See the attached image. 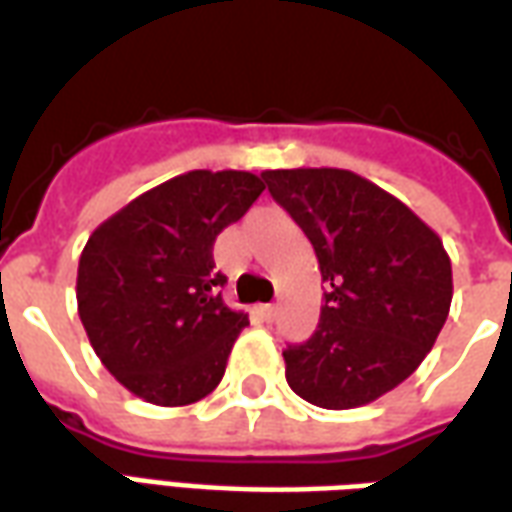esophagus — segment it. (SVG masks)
Instances as JSON below:
<instances>
[{
	"label": "esophagus",
	"mask_w": 512,
	"mask_h": 512,
	"mask_svg": "<svg viewBox=\"0 0 512 512\" xmlns=\"http://www.w3.org/2000/svg\"><path fill=\"white\" fill-rule=\"evenodd\" d=\"M256 311H259V317H262V320H275V311H278V308L273 306V303H264V306H259L256 308Z\"/></svg>",
	"instance_id": "1"
}]
</instances>
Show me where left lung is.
<instances>
[{"label":"left lung","instance_id":"1","mask_svg":"<svg viewBox=\"0 0 512 512\" xmlns=\"http://www.w3.org/2000/svg\"><path fill=\"white\" fill-rule=\"evenodd\" d=\"M262 179L303 228L328 286L314 336L284 350L286 383L328 411L369 405L411 378L447 322L444 242L353 170H264Z\"/></svg>","mask_w":512,"mask_h":512}]
</instances>
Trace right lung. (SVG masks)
<instances>
[{
    "mask_svg": "<svg viewBox=\"0 0 512 512\" xmlns=\"http://www.w3.org/2000/svg\"><path fill=\"white\" fill-rule=\"evenodd\" d=\"M264 181L248 170H190L107 217L79 256L76 308L93 350L134 397L176 408L226 375L245 311L223 303L217 234L245 215Z\"/></svg>",
    "mask_w": 512,
    "mask_h": 512,
    "instance_id": "obj_1",
    "label": "right lung"
}]
</instances>
